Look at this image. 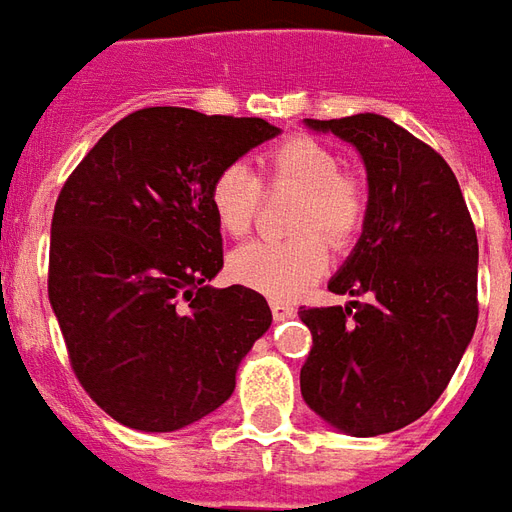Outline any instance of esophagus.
<instances>
[{"instance_id":"esophagus-1","label":"esophagus","mask_w":512,"mask_h":512,"mask_svg":"<svg viewBox=\"0 0 512 512\" xmlns=\"http://www.w3.org/2000/svg\"><path fill=\"white\" fill-rule=\"evenodd\" d=\"M271 316L274 321H285V318L296 316V307L291 302H271Z\"/></svg>"}]
</instances>
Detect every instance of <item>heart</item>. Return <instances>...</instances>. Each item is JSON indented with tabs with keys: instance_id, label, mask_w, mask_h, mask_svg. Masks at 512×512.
Segmentation results:
<instances>
[{
	"instance_id": "obj_1",
	"label": "heart",
	"mask_w": 512,
	"mask_h": 512,
	"mask_svg": "<svg viewBox=\"0 0 512 512\" xmlns=\"http://www.w3.org/2000/svg\"><path fill=\"white\" fill-rule=\"evenodd\" d=\"M341 155L310 135H291L263 155V180L268 185H291L302 191L293 213L291 241H252L230 255V277L244 288L271 299H288L327 268V245L355 241L366 221V191L357 177L341 171ZM263 185L255 171L235 160L221 166L210 182V210L216 224L230 238H244L252 230ZM325 238L321 239L320 235Z\"/></svg>"
}]
</instances>
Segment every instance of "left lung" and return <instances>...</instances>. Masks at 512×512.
<instances>
[{"mask_svg": "<svg viewBox=\"0 0 512 512\" xmlns=\"http://www.w3.org/2000/svg\"><path fill=\"white\" fill-rule=\"evenodd\" d=\"M305 124L357 146L366 163L363 235L330 291L368 302L299 310L313 335L302 396L357 438L402 430L438 402L474 335L477 230L449 163L391 119Z\"/></svg>", "mask_w": 512, "mask_h": 512, "instance_id": "left-lung-1", "label": "left lung"}]
</instances>
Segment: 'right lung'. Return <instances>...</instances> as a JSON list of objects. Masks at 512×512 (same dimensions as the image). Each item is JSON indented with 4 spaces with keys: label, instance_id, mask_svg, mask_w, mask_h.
Here are the masks:
<instances>
[{
    "label": "right lung",
    "instance_id": "1",
    "mask_svg": "<svg viewBox=\"0 0 512 512\" xmlns=\"http://www.w3.org/2000/svg\"><path fill=\"white\" fill-rule=\"evenodd\" d=\"M277 132L144 107L96 141L57 196L49 302L74 377L124 427L171 432L213 413L271 327L257 291L207 285L224 266L210 182Z\"/></svg>",
    "mask_w": 512,
    "mask_h": 512
}]
</instances>
